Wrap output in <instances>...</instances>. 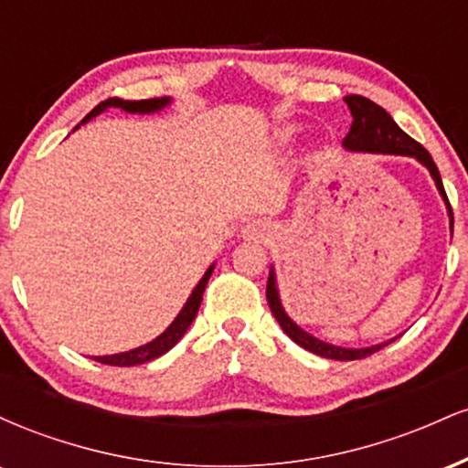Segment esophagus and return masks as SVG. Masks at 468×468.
I'll return each mask as SVG.
<instances>
[{
	"instance_id": "1",
	"label": "esophagus",
	"mask_w": 468,
	"mask_h": 468,
	"mask_svg": "<svg viewBox=\"0 0 468 468\" xmlns=\"http://www.w3.org/2000/svg\"><path fill=\"white\" fill-rule=\"evenodd\" d=\"M241 233H244V238H249V239H261L268 233V230H266L264 224L250 222V224H246Z\"/></svg>"
}]
</instances>
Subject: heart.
I'll return each instance as SVG.
<instances>
[{
	"instance_id": "obj_1",
	"label": "heart",
	"mask_w": 468,
	"mask_h": 468,
	"mask_svg": "<svg viewBox=\"0 0 468 468\" xmlns=\"http://www.w3.org/2000/svg\"><path fill=\"white\" fill-rule=\"evenodd\" d=\"M286 136H288V133H286Z\"/></svg>"
}]
</instances>
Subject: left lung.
Returning <instances> with one entry per match:
<instances>
[{"label":"left lung","mask_w":468,"mask_h":468,"mask_svg":"<svg viewBox=\"0 0 468 468\" xmlns=\"http://www.w3.org/2000/svg\"><path fill=\"white\" fill-rule=\"evenodd\" d=\"M350 107L352 112V127L350 133L343 138V147L350 149V152H365V154H399V155H411L416 158L418 163H422L431 174L433 182H436L440 196H442L444 204H447L449 211V219H451V230H453V211H451V204L447 193H444L442 186V178H440V171L433 158L429 155L427 149L422 147L420 143L413 141L411 136H407L405 132L396 125V121L391 118L388 112L383 110L380 105H376L374 101L365 99V96L358 94H350L343 99ZM266 299L268 305H271V313L275 314L277 324L282 325V330L292 338L297 346H302L303 350L319 354L324 358H335V361H356V358H365L369 354L378 352L380 347H385L388 343H378V346H369V347H341V346H332V343L321 341L308 332L302 330L292 319L286 314L283 310L282 299H279V290H277V279H275V268H271V275H268V283H266Z\"/></svg>","instance_id":"8db88e82"}]
</instances>
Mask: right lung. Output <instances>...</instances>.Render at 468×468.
I'll return each instance as SVG.
<instances>
[{"label":"right lung","mask_w":468,"mask_h":468,"mask_svg":"<svg viewBox=\"0 0 468 468\" xmlns=\"http://www.w3.org/2000/svg\"><path fill=\"white\" fill-rule=\"evenodd\" d=\"M171 103L169 96H163V99H144V101H122V99H107L103 103H99L94 107L92 112H90L88 116L80 121V125L88 121H92L94 116H99L101 112H105L107 107H118V110H125L130 112V114H154V112H160L163 107H166ZM213 268L216 264L208 266V271L204 272V277L197 282V286L193 288V292L189 294V299H186V303L182 305V310L176 316L174 321H171V325L166 327L160 336H155L154 341L144 343V346L136 347V350H130V352H121V354H110V356H94V361L103 363V365H118V367H132V365H143V363H149L154 361V358L163 356L171 350V347L176 346V343L180 341L182 336H185L186 327L193 324V319H196L197 314V308H200L202 303V292L204 288H207L208 283V277H211Z\"/></svg>","instance_id":"obj_1"}]
</instances>
